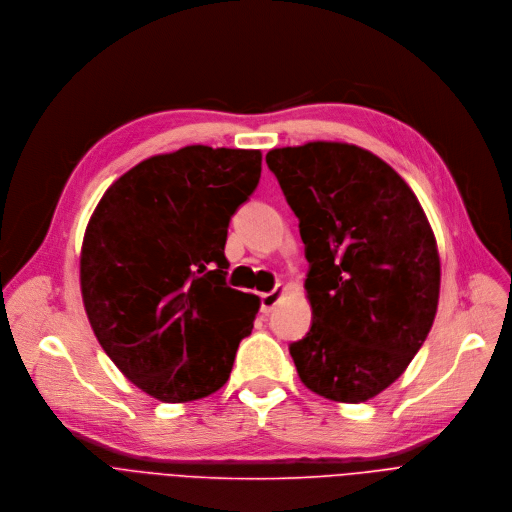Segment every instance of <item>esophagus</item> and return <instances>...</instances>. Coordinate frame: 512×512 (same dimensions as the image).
I'll list each match as a JSON object with an SVG mask.
<instances>
[{
  "instance_id": "1",
  "label": "esophagus",
  "mask_w": 512,
  "mask_h": 512,
  "mask_svg": "<svg viewBox=\"0 0 512 512\" xmlns=\"http://www.w3.org/2000/svg\"><path fill=\"white\" fill-rule=\"evenodd\" d=\"M284 292H286V286H282V284H278L272 292H264V294L260 296V311H262L264 315L272 313V311L276 309V304L280 302V298H282Z\"/></svg>"
}]
</instances>
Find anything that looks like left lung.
Here are the masks:
<instances>
[{
	"label": "left lung",
	"instance_id": "8db88e82",
	"mask_svg": "<svg viewBox=\"0 0 512 512\" xmlns=\"http://www.w3.org/2000/svg\"><path fill=\"white\" fill-rule=\"evenodd\" d=\"M311 262L313 325L290 345L300 381L331 401L387 389L438 311L440 254L412 187L371 151L311 141L266 155Z\"/></svg>",
	"mask_w": 512,
	"mask_h": 512
}]
</instances>
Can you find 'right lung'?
Wrapping results in <instances>:
<instances>
[{
	"label": "right lung",
	"mask_w": 512,
	"mask_h": 512,
	"mask_svg": "<svg viewBox=\"0 0 512 512\" xmlns=\"http://www.w3.org/2000/svg\"><path fill=\"white\" fill-rule=\"evenodd\" d=\"M260 171L258 149L187 145L121 175L88 220L86 317L121 373L159 401L224 387L254 329L260 298L226 286L224 246Z\"/></svg>",
	"instance_id": "add662e5"
}]
</instances>
